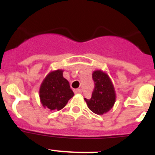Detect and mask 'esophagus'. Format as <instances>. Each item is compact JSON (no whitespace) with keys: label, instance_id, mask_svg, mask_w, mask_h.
Masks as SVG:
<instances>
[{"label":"esophagus","instance_id":"34e87169","mask_svg":"<svg viewBox=\"0 0 155 155\" xmlns=\"http://www.w3.org/2000/svg\"><path fill=\"white\" fill-rule=\"evenodd\" d=\"M74 92L75 93V94H81V89H74Z\"/></svg>","mask_w":155,"mask_h":155}]
</instances>
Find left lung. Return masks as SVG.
Wrapping results in <instances>:
<instances>
[{"label": "left lung", "mask_w": 155, "mask_h": 155, "mask_svg": "<svg viewBox=\"0 0 155 155\" xmlns=\"http://www.w3.org/2000/svg\"><path fill=\"white\" fill-rule=\"evenodd\" d=\"M94 87L91 97L84 98L87 107L94 113L102 115L113 108L116 100L113 84L106 74L95 71L92 74Z\"/></svg>", "instance_id": "8db88e82"}]
</instances>
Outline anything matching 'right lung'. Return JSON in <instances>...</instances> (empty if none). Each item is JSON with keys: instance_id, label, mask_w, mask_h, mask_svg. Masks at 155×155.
<instances>
[{"instance_id": "obj_1", "label": "right lung", "mask_w": 155, "mask_h": 155, "mask_svg": "<svg viewBox=\"0 0 155 155\" xmlns=\"http://www.w3.org/2000/svg\"><path fill=\"white\" fill-rule=\"evenodd\" d=\"M73 96L69 82L63 77V71L61 70L49 74L39 89L41 102L50 110H61Z\"/></svg>"}]
</instances>
